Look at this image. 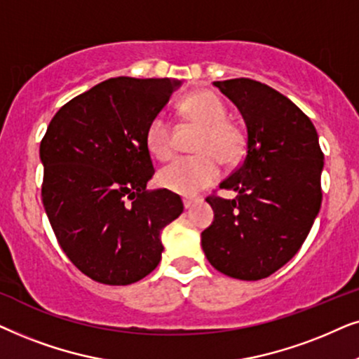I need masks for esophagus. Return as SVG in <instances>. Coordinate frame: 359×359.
I'll use <instances>...</instances> for the list:
<instances>
[{
    "instance_id": "esophagus-1",
    "label": "esophagus",
    "mask_w": 359,
    "mask_h": 359,
    "mask_svg": "<svg viewBox=\"0 0 359 359\" xmlns=\"http://www.w3.org/2000/svg\"><path fill=\"white\" fill-rule=\"evenodd\" d=\"M194 203H195V200L194 198H184V207H185V210H190L194 207Z\"/></svg>"
}]
</instances>
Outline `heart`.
<instances>
[{"label": "heart", "mask_w": 359, "mask_h": 359, "mask_svg": "<svg viewBox=\"0 0 359 359\" xmlns=\"http://www.w3.org/2000/svg\"><path fill=\"white\" fill-rule=\"evenodd\" d=\"M179 111L194 126L202 128L194 157H180L162 167L157 180L162 187L180 195H194L213 184L219 175V162L231 164L243 151L241 133L226 121V108L217 95L197 92L179 104ZM147 149L156 159L174 154V130L165 114L151 119L146 130Z\"/></svg>", "instance_id": "1"}]
</instances>
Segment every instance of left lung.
Returning a JSON list of instances; mask_svg holds the SVG:
<instances>
[{
	"label": "left lung",
	"instance_id": "8db88e82",
	"mask_svg": "<svg viewBox=\"0 0 359 359\" xmlns=\"http://www.w3.org/2000/svg\"><path fill=\"white\" fill-rule=\"evenodd\" d=\"M246 124V156L219 189L235 198L210 197L215 218L202 231L215 269L259 280L300 250L322 205L323 154L309 116L287 97L251 79L213 82Z\"/></svg>",
	"mask_w": 359,
	"mask_h": 359
}]
</instances>
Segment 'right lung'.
<instances>
[{
  "instance_id": "1",
  "label": "right lung",
  "mask_w": 359,
  "mask_h": 359,
  "mask_svg": "<svg viewBox=\"0 0 359 359\" xmlns=\"http://www.w3.org/2000/svg\"><path fill=\"white\" fill-rule=\"evenodd\" d=\"M180 85L104 80L65 103L41 141L47 218L67 257L97 283L128 285L154 271L162 229L182 213L179 195L146 190V130Z\"/></svg>"
}]
</instances>
